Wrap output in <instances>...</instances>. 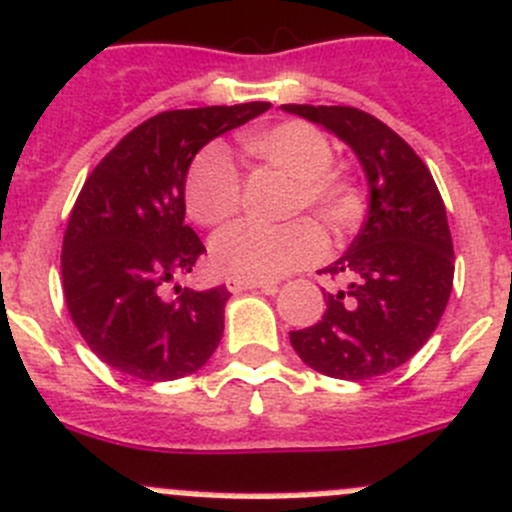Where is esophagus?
<instances>
[{"label":"esophagus","mask_w":512,"mask_h":512,"mask_svg":"<svg viewBox=\"0 0 512 512\" xmlns=\"http://www.w3.org/2000/svg\"><path fill=\"white\" fill-rule=\"evenodd\" d=\"M229 293H242V290H265V293H275L278 290V283L272 280H242V278H227L224 280Z\"/></svg>","instance_id":"34e87169"}]
</instances>
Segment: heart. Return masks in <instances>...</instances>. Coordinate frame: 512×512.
I'll return each mask as SVG.
<instances>
[{
    "label": "heart",
    "instance_id": "heart-1",
    "mask_svg": "<svg viewBox=\"0 0 512 512\" xmlns=\"http://www.w3.org/2000/svg\"><path fill=\"white\" fill-rule=\"evenodd\" d=\"M252 159L293 179L288 217L315 214L333 232L351 227L361 209L358 186L333 166V146L326 133L308 121H283L242 136ZM186 212L202 227L229 222L242 207V176L222 148L197 156L186 176ZM328 240L308 217L283 227L240 222L217 234L212 260L224 275L242 280H272L323 260Z\"/></svg>",
    "mask_w": 512,
    "mask_h": 512
}]
</instances>
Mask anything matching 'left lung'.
<instances>
[{"label": "left lung", "mask_w": 512, "mask_h": 512, "mask_svg": "<svg viewBox=\"0 0 512 512\" xmlns=\"http://www.w3.org/2000/svg\"><path fill=\"white\" fill-rule=\"evenodd\" d=\"M321 123L356 151L369 179V217L326 275L346 283L326 295L318 323L290 331L310 369L364 381L407 364L439 326L455 280L442 194L427 164L386 123L351 105H283Z\"/></svg>", "instance_id": "8db88e82"}]
</instances>
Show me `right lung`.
Segmentation results:
<instances>
[{
	"label": "right lung",
	"mask_w": 512,
	"mask_h": 512,
	"mask_svg": "<svg viewBox=\"0 0 512 512\" xmlns=\"http://www.w3.org/2000/svg\"><path fill=\"white\" fill-rule=\"evenodd\" d=\"M270 103L207 105L148 118L90 171L62 240V290L90 351L121 374L174 381L202 369L224 331V285H166L204 245L184 224L191 159Z\"/></svg>",
	"instance_id": "1"
}]
</instances>
